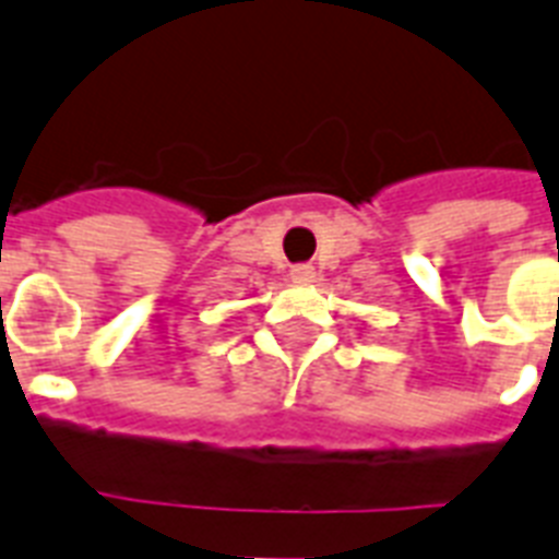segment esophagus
<instances>
[{"label": "esophagus", "mask_w": 559, "mask_h": 559, "mask_svg": "<svg viewBox=\"0 0 559 559\" xmlns=\"http://www.w3.org/2000/svg\"><path fill=\"white\" fill-rule=\"evenodd\" d=\"M289 278H293L295 284H312V281H316V270H312L310 264H298L289 270Z\"/></svg>", "instance_id": "esophagus-1"}]
</instances>
